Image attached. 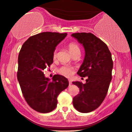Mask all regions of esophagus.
<instances>
[{
	"label": "esophagus",
	"instance_id": "esophagus-1",
	"mask_svg": "<svg viewBox=\"0 0 132 132\" xmlns=\"http://www.w3.org/2000/svg\"><path fill=\"white\" fill-rule=\"evenodd\" d=\"M69 86L71 85H72V81H71V79H69Z\"/></svg>",
	"mask_w": 132,
	"mask_h": 132
}]
</instances>
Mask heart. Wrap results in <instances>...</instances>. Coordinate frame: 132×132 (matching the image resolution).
I'll return each instance as SVG.
<instances>
[{
    "instance_id": "heart-1",
    "label": "heart",
    "mask_w": 132,
    "mask_h": 132,
    "mask_svg": "<svg viewBox=\"0 0 132 132\" xmlns=\"http://www.w3.org/2000/svg\"><path fill=\"white\" fill-rule=\"evenodd\" d=\"M68 48L70 54L71 55H73L77 52H80V49L78 45L75 43H70L68 45ZM56 56H57V51H56V50H55L54 53H53V58L55 59L56 58ZM58 71L60 74L68 77L71 76L72 74V69L68 66H62L61 68H60Z\"/></svg>"
}]
</instances>
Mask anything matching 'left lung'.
Listing matches in <instances>:
<instances>
[{
    "label": "left lung",
    "mask_w": 132,
    "mask_h": 132,
    "mask_svg": "<svg viewBox=\"0 0 132 132\" xmlns=\"http://www.w3.org/2000/svg\"><path fill=\"white\" fill-rule=\"evenodd\" d=\"M72 37L84 47L85 56L77 74L88 77L86 83L73 81L80 93L73 98V105L79 112L86 113L97 108L107 94L112 78L113 62L108 46L91 33H76Z\"/></svg>",
    "instance_id": "1"
}]
</instances>
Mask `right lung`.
Here are the masks:
<instances>
[{"instance_id": "1", "label": "right lung", "mask_w": 132, "mask_h": 132, "mask_svg": "<svg viewBox=\"0 0 132 132\" xmlns=\"http://www.w3.org/2000/svg\"><path fill=\"white\" fill-rule=\"evenodd\" d=\"M66 36V33H38L27 40L19 52L18 80L25 100L38 112L47 113L54 110L58 96L69 85L64 76L54 75L51 81L43 72L52 64L55 47Z\"/></svg>"}]
</instances>
